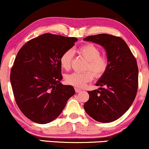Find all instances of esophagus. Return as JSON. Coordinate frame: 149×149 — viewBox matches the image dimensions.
Segmentation results:
<instances>
[{
	"label": "esophagus",
	"instance_id": "esophagus-1",
	"mask_svg": "<svg viewBox=\"0 0 149 149\" xmlns=\"http://www.w3.org/2000/svg\"><path fill=\"white\" fill-rule=\"evenodd\" d=\"M75 91H76V92L78 93V92H81V90H80V89H79V88H75Z\"/></svg>",
	"mask_w": 149,
	"mask_h": 149
}]
</instances>
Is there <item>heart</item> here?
<instances>
[{"label":"heart","instance_id":"obj_1","mask_svg":"<svg viewBox=\"0 0 149 149\" xmlns=\"http://www.w3.org/2000/svg\"><path fill=\"white\" fill-rule=\"evenodd\" d=\"M77 52L87 60L85 70L90 71L83 73H72L68 74L65 79L69 85L83 88L88 82L93 79L94 75L100 77L104 74L109 66L108 58L104 55H101L100 49L98 47L92 43H86L77 49ZM73 58V52L67 50L61 54L60 57V65L65 70L71 68Z\"/></svg>","mask_w":149,"mask_h":149}]
</instances>
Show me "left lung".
<instances>
[{
  "label": "left lung",
  "mask_w": 149,
  "mask_h": 149,
  "mask_svg": "<svg viewBox=\"0 0 149 149\" xmlns=\"http://www.w3.org/2000/svg\"><path fill=\"white\" fill-rule=\"evenodd\" d=\"M84 40L104 47L109 66L96 83L99 90L88 91L84 109L101 123H111L120 118L131 107L138 88L136 60L123 39L102 33L90 36Z\"/></svg>",
  "instance_id": "left-lung-1"
}]
</instances>
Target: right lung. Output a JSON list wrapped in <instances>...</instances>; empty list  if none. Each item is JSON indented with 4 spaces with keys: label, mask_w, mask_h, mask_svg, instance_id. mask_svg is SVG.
I'll return each instance as SVG.
<instances>
[{
    "label": "right lung",
    "mask_w": 149,
    "mask_h": 149,
    "mask_svg": "<svg viewBox=\"0 0 149 149\" xmlns=\"http://www.w3.org/2000/svg\"><path fill=\"white\" fill-rule=\"evenodd\" d=\"M77 40L74 37L45 33L30 40L19 50L10 83L19 109L33 122H52L75 94L73 86L60 83L59 60Z\"/></svg>",
    "instance_id": "obj_1"
}]
</instances>
